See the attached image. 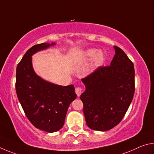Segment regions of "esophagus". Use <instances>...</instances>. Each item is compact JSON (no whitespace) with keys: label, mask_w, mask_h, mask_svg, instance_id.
I'll list each match as a JSON object with an SVG mask.
<instances>
[{"label":"esophagus","mask_w":154,"mask_h":154,"mask_svg":"<svg viewBox=\"0 0 154 154\" xmlns=\"http://www.w3.org/2000/svg\"><path fill=\"white\" fill-rule=\"evenodd\" d=\"M75 93H76V95H78V97H79L82 93V88L79 87H75Z\"/></svg>","instance_id":"34e87169"}]
</instances>
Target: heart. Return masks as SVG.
Returning a JSON list of instances; mask_svg holds the SVG:
<instances>
[{"instance_id":"heart-1","label":"heart","mask_w":154,"mask_h":154,"mask_svg":"<svg viewBox=\"0 0 154 154\" xmlns=\"http://www.w3.org/2000/svg\"><path fill=\"white\" fill-rule=\"evenodd\" d=\"M95 53H96V50L88 49V51H86L85 56L87 57H93L94 55H95ZM103 55H102L101 53H97L95 56H94L93 61L94 63H95V64H99L103 61Z\"/></svg>"}]
</instances>
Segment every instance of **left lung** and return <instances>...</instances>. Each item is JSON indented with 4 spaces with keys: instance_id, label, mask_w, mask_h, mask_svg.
<instances>
[{
    "instance_id": "8db88e82",
    "label": "left lung",
    "mask_w": 154,
    "mask_h": 154,
    "mask_svg": "<svg viewBox=\"0 0 154 154\" xmlns=\"http://www.w3.org/2000/svg\"><path fill=\"white\" fill-rule=\"evenodd\" d=\"M108 66H101L82 79L86 90L80 98L86 122L95 131H106L125 116L134 93V65L120 48Z\"/></svg>"
}]
</instances>
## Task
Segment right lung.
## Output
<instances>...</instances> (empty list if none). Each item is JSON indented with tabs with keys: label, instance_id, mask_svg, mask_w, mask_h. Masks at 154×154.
Wrapping results in <instances>:
<instances>
[{
	"label": "right lung",
	"instance_id": "1",
	"mask_svg": "<svg viewBox=\"0 0 154 154\" xmlns=\"http://www.w3.org/2000/svg\"><path fill=\"white\" fill-rule=\"evenodd\" d=\"M49 46L42 43L27 51L17 64L15 89L29 122L37 128L53 133L63 127L68 107L77 95L73 85L62 87L51 84L34 73L32 55Z\"/></svg>",
	"mask_w": 154,
	"mask_h": 154
}]
</instances>
